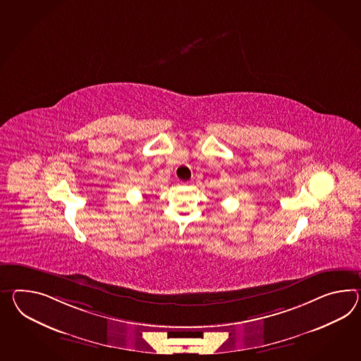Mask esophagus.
I'll list each match as a JSON object with an SVG mask.
<instances>
[{"label":"esophagus","mask_w":361,"mask_h":361,"mask_svg":"<svg viewBox=\"0 0 361 361\" xmlns=\"http://www.w3.org/2000/svg\"><path fill=\"white\" fill-rule=\"evenodd\" d=\"M181 184H183V185H190V184H192V181H181Z\"/></svg>","instance_id":"34e87169"}]
</instances>
